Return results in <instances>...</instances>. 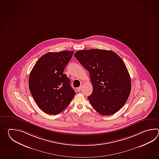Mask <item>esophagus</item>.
Returning a JSON list of instances; mask_svg holds the SVG:
<instances>
[{
  "mask_svg": "<svg viewBox=\"0 0 159 159\" xmlns=\"http://www.w3.org/2000/svg\"><path fill=\"white\" fill-rule=\"evenodd\" d=\"M81 89H82V86H80V87H79V88H77V91H78V92H80V91H81Z\"/></svg>",
  "mask_w": 159,
  "mask_h": 159,
  "instance_id": "1",
  "label": "esophagus"
}]
</instances>
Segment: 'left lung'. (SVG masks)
<instances>
[{"label":"left lung","mask_w":159,"mask_h":159,"mask_svg":"<svg viewBox=\"0 0 159 159\" xmlns=\"http://www.w3.org/2000/svg\"><path fill=\"white\" fill-rule=\"evenodd\" d=\"M75 56L89 72L93 90L88 98L92 107L103 115L118 111L131 90L130 75L122 58L113 51L97 49L77 51Z\"/></svg>","instance_id":"1"}]
</instances>
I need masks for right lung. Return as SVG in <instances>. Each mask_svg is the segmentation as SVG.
I'll return each instance as SVG.
<instances>
[{
    "instance_id": "1",
    "label": "right lung",
    "mask_w": 159,
    "mask_h": 159,
    "mask_svg": "<svg viewBox=\"0 0 159 159\" xmlns=\"http://www.w3.org/2000/svg\"><path fill=\"white\" fill-rule=\"evenodd\" d=\"M74 51L49 52L34 65L29 77V89L39 107L49 115L63 111L75 92L70 81L63 74Z\"/></svg>"
}]
</instances>
